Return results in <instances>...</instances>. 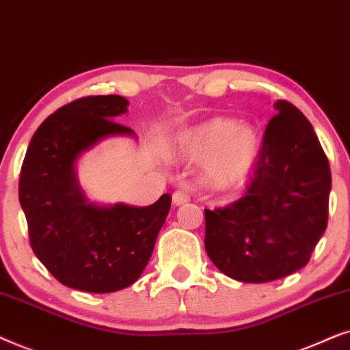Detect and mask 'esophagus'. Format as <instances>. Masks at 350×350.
<instances>
[{
  "instance_id": "esophagus-1",
  "label": "esophagus",
  "mask_w": 350,
  "mask_h": 350,
  "mask_svg": "<svg viewBox=\"0 0 350 350\" xmlns=\"http://www.w3.org/2000/svg\"><path fill=\"white\" fill-rule=\"evenodd\" d=\"M187 202H189V193L184 192V190H176V192L172 193V204H174V206H180V204Z\"/></svg>"
}]
</instances>
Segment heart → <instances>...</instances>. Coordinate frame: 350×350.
Returning a JSON list of instances; mask_svg holds the SVG:
<instances>
[{
  "mask_svg": "<svg viewBox=\"0 0 350 350\" xmlns=\"http://www.w3.org/2000/svg\"><path fill=\"white\" fill-rule=\"evenodd\" d=\"M259 133L250 124L216 118L183 131L172 155L180 161L203 165V180L214 190L243 185L260 157Z\"/></svg>",
  "mask_w": 350,
  "mask_h": 350,
  "instance_id": "b5f03b06",
  "label": "heart"
}]
</instances>
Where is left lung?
<instances>
[{
  "mask_svg": "<svg viewBox=\"0 0 350 350\" xmlns=\"http://www.w3.org/2000/svg\"><path fill=\"white\" fill-rule=\"evenodd\" d=\"M264 133L246 195L204 209V250L234 280L265 283L309 262L328 224L329 163L309 120L286 100Z\"/></svg>",
  "mask_w": 350,
  "mask_h": 350,
  "instance_id": "left-lung-1",
  "label": "left lung"
}]
</instances>
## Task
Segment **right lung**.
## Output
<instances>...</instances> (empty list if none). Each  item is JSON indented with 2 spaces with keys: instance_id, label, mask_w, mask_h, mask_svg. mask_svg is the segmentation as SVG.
I'll return each instance as SVG.
<instances>
[{
  "instance_id": "right-lung-1",
  "label": "right lung",
  "mask_w": 350,
  "mask_h": 350,
  "mask_svg": "<svg viewBox=\"0 0 350 350\" xmlns=\"http://www.w3.org/2000/svg\"><path fill=\"white\" fill-rule=\"evenodd\" d=\"M121 96H88L60 107L31 137L23 158L18 200L30 245L62 285L113 293L141 277L171 208V195L150 206L92 203L78 184L77 161L102 139L133 136L116 123L128 111Z\"/></svg>"
}]
</instances>
